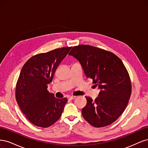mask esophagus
I'll return each instance as SVG.
<instances>
[{
  "instance_id": "34e87169",
  "label": "esophagus",
  "mask_w": 148,
  "mask_h": 148,
  "mask_svg": "<svg viewBox=\"0 0 148 148\" xmlns=\"http://www.w3.org/2000/svg\"><path fill=\"white\" fill-rule=\"evenodd\" d=\"M75 97H76V96H70V97H69V99H70V100H73V99H75Z\"/></svg>"
}]
</instances>
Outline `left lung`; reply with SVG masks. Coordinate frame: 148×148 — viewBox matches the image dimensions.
Masks as SVG:
<instances>
[{"label":"left lung","mask_w":148,"mask_h":148,"mask_svg":"<svg viewBox=\"0 0 148 148\" xmlns=\"http://www.w3.org/2000/svg\"><path fill=\"white\" fill-rule=\"evenodd\" d=\"M69 55L79 62L86 78L92 79L100 90L95 101L86 96L83 117L95 127L112 123L123 112L132 92L130 78L122 61L113 53L88 45L75 46Z\"/></svg>","instance_id":"obj_1"}]
</instances>
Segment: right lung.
Segmentation results:
<instances>
[{"label":"right lung","mask_w":148,"mask_h":148,"mask_svg":"<svg viewBox=\"0 0 148 148\" xmlns=\"http://www.w3.org/2000/svg\"><path fill=\"white\" fill-rule=\"evenodd\" d=\"M71 47L54 49L39 53L26 62L16 86V100L29 122L37 127L46 128L59 119L66 98L57 99L47 90L53 75Z\"/></svg>","instance_id":"1"}]
</instances>
